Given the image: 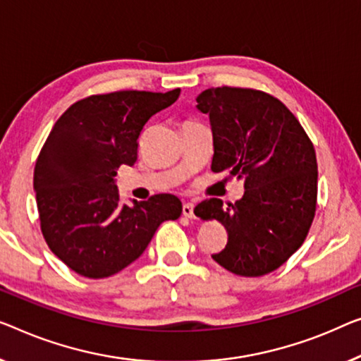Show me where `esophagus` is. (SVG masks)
<instances>
[{"label":"esophagus","mask_w":361,"mask_h":361,"mask_svg":"<svg viewBox=\"0 0 361 361\" xmlns=\"http://www.w3.org/2000/svg\"><path fill=\"white\" fill-rule=\"evenodd\" d=\"M183 215H185V217H188V219L195 217V204H192V202L183 204Z\"/></svg>","instance_id":"obj_1"}]
</instances>
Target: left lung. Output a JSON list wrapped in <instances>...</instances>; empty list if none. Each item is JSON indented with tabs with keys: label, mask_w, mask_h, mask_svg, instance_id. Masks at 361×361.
Masks as SVG:
<instances>
[{
	"label": "left lung",
	"mask_w": 361,
	"mask_h": 361,
	"mask_svg": "<svg viewBox=\"0 0 361 361\" xmlns=\"http://www.w3.org/2000/svg\"><path fill=\"white\" fill-rule=\"evenodd\" d=\"M196 102L211 121L212 171L245 185L235 204L211 197L195 207L199 219L219 220L228 233L212 259L236 276H264L300 248L314 219V147L293 113L261 90L215 87Z\"/></svg>",
	"instance_id": "1"
}]
</instances>
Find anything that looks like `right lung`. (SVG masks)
Here are the masks:
<instances>
[{"instance_id": "obj_1", "label": "right lung", "mask_w": 361, "mask_h": 361, "mask_svg": "<svg viewBox=\"0 0 361 361\" xmlns=\"http://www.w3.org/2000/svg\"><path fill=\"white\" fill-rule=\"evenodd\" d=\"M165 94L121 90L73 104L55 123L34 171L47 245L71 271L89 279L120 272L142 255L155 230L181 215L173 195L133 206L120 202V165L137 160V139L150 116L175 104Z\"/></svg>"}]
</instances>
